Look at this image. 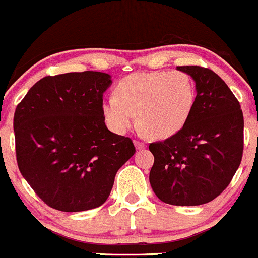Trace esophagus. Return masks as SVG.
Returning a JSON list of instances; mask_svg holds the SVG:
<instances>
[{
    "label": "esophagus",
    "mask_w": 258,
    "mask_h": 258,
    "mask_svg": "<svg viewBox=\"0 0 258 258\" xmlns=\"http://www.w3.org/2000/svg\"><path fill=\"white\" fill-rule=\"evenodd\" d=\"M134 145H135V148H137V149H145V148H147V145L144 144V143L143 142H139V140H134Z\"/></svg>",
    "instance_id": "esophagus-1"
}]
</instances>
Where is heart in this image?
<instances>
[{"instance_id": "heart-1", "label": "heart", "mask_w": 258, "mask_h": 258, "mask_svg": "<svg viewBox=\"0 0 258 258\" xmlns=\"http://www.w3.org/2000/svg\"><path fill=\"white\" fill-rule=\"evenodd\" d=\"M196 103V86L180 71L134 73L116 86V96L103 100L101 111L108 126L125 134L137 123L153 138L165 139L187 124Z\"/></svg>"}]
</instances>
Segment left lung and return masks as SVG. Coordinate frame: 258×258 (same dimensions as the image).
Wrapping results in <instances>:
<instances>
[{
  "label": "left lung",
  "instance_id": "1",
  "mask_svg": "<svg viewBox=\"0 0 258 258\" xmlns=\"http://www.w3.org/2000/svg\"><path fill=\"white\" fill-rule=\"evenodd\" d=\"M177 70L195 80V108L182 130L149 145L154 155L149 182L162 202L200 206L221 195L241 164L243 114L231 89L212 70Z\"/></svg>",
  "mask_w": 258,
  "mask_h": 258
}]
</instances>
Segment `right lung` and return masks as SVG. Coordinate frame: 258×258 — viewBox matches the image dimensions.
<instances>
[{
    "label": "right lung",
    "instance_id": "right-lung-1",
    "mask_svg": "<svg viewBox=\"0 0 258 258\" xmlns=\"http://www.w3.org/2000/svg\"><path fill=\"white\" fill-rule=\"evenodd\" d=\"M99 71L46 76L17 105L16 158L22 177L51 208L81 212L108 200L116 172L134 155L130 138L106 128Z\"/></svg>",
    "mask_w": 258,
    "mask_h": 258
}]
</instances>
